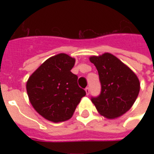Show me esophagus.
<instances>
[{
	"mask_svg": "<svg viewBox=\"0 0 154 154\" xmlns=\"http://www.w3.org/2000/svg\"><path fill=\"white\" fill-rule=\"evenodd\" d=\"M85 91H86V93H87V95H89V93H90V89H89V87H87V88L85 89Z\"/></svg>",
	"mask_w": 154,
	"mask_h": 154,
	"instance_id": "esophagus-1",
	"label": "esophagus"
}]
</instances>
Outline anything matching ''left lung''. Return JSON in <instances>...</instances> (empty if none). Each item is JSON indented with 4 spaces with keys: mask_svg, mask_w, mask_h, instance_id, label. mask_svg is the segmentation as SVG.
I'll return each instance as SVG.
<instances>
[{
    "mask_svg": "<svg viewBox=\"0 0 154 154\" xmlns=\"http://www.w3.org/2000/svg\"><path fill=\"white\" fill-rule=\"evenodd\" d=\"M89 59L97 67L101 84L100 96L91 98L97 111L107 119L123 116L139 96V78L127 65L110 53L91 56Z\"/></svg>",
    "mask_w": 154,
    "mask_h": 154,
    "instance_id": "8db88e82",
    "label": "left lung"
}]
</instances>
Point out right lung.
Instances as JSON below:
<instances>
[{
	"instance_id": "add662e5",
	"label": "right lung",
	"mask_w": 154,
	"mask_h": 154,
	"mask_svg": "<svg viewBox=\"0 0 154 154\" xmlns=\"http://www.w3.org/2000/svg\"><path fill=\"white\" fill-rule=\"evenodd\" d=\"M75 58L66 54L49 57L31 74L26 83L29 100L44 119L54 123L69 119L86 91L78 87L71 70Z\"/></svg>"
}]
</instances>
